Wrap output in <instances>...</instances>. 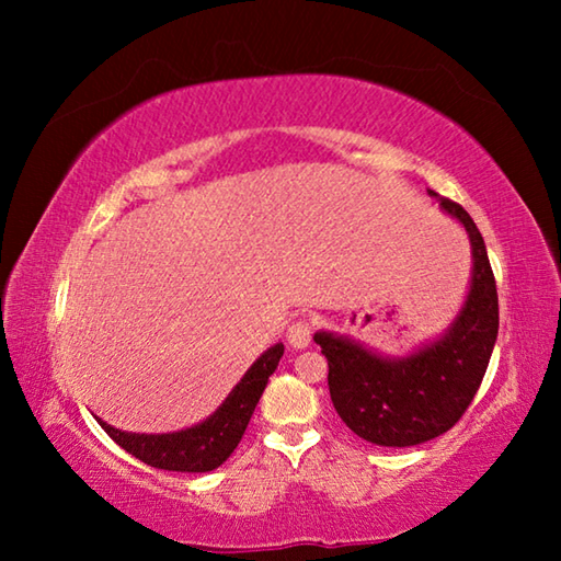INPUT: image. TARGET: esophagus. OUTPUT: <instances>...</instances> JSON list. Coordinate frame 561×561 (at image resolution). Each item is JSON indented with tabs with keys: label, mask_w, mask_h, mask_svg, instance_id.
I'll use <instances>...</instances> for the list:
<instances>
[{
	"label": "esophagus",
	"mask_w": 561,
	"mask_h": 561,
	"mask_svg": "<svg viewBox=\"0 0 561 561\" xmlns=\"http://www.w3.org/2000/svg\"><path fill=\"white\" fill-rule=\"evenodd\" d=\"M287 341L291 348H307L311 344V324L309 321H294V324L287 329Z\"/></svg>",
	"instance_id": "obj_1"
}]
</instances>
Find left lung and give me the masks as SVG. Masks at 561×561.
Wrapping results in <instances>:
<instances>
[{"label":"left lung","mask_w":561,"mask_h":561,"mask_svg":"<svg viewBox=\"0 0 561 561\" xmlns=\"http://www.w3.org/2000/svg\"><path fill=\"white\" fill-rule=\"evenodd\" d=\"M438 201L472 244L470 291L450 329L403 358H383L331 331L314 334L329 360V393L341 421L386 448L421 445L450 431L478 393L497 341V284L485 242L458 203Z\"/></svg>","instance_id":"obj_1"}]
</instances>
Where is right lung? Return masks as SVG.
I'll return each mask as SVG.
<instances>
[{
  "label": "right lung",
  "mask_w": 561,
  "mask_h": 561,
  "mask_svg": "<svg viewBox=\"0 0 561 561\" xmlns=\"http://www.w3.org/2000/svg\"><path fill=\"white\" fill-rule=\"evenodd\" d=\"M284 354V344H274L272 348L254 360L250 371L242 376L230 396L225 398L217 411L205 417L203 423L193 428L163 433V435H146V433H123L113 425H99L116 440L123 450L130 453L133 458L144 460L150 468L173 470V472H207L220 468L230 458L237 443L242 440L247 423L260 403V396L267 388L270 376L277 371L279 358Z\"/></svg>",
  "instance_id": "1"
}]
</instances>
